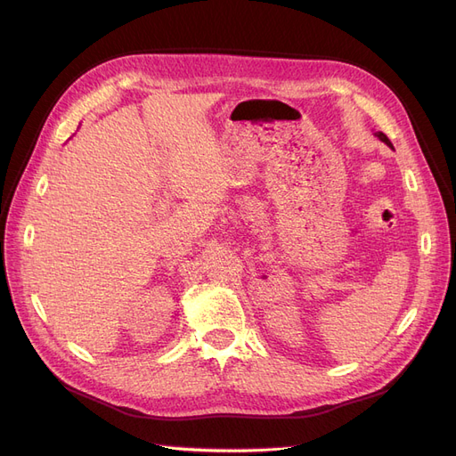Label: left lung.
<instances>
[{"label":"left lung","instance_id":"left-lung-1","mask_svg":"<svg viewBox=\"0 0 456 456\" xmlns=\"http://www.w3.org/2000/svg\"><path fill=\"white\" fill-rule=\"evenodd\" d=\"M377 136H379V139H380V141H382V142H386V144H388V146H392V142H390V139H388V136H386V134H384V133H380V131H379V133H377Z\"/></svg>","mask_w":456,"mask_h":456}]
</instances>
